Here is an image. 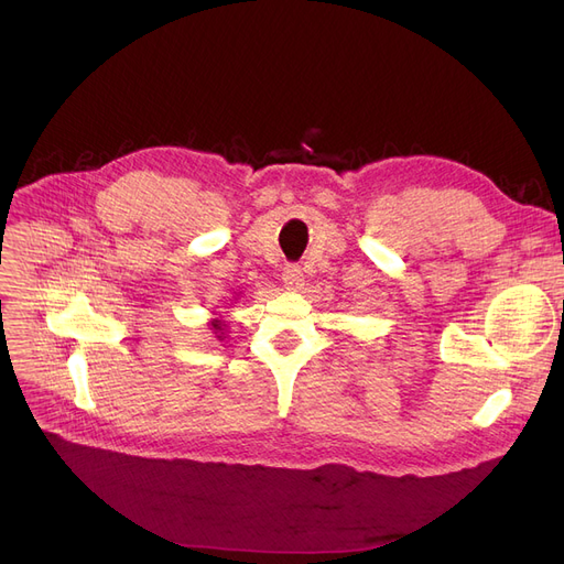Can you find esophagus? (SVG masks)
Masks as SVG:
<instances>
[{"mask_svg":"<svg viewBox=\"0 0 564 564\" xmlns=\"http://www.w3.org/2000/svg\"><path fill=\"white\" fill-rule=\"evenodd\" d=\"M283 283L288 290H300L304 285V274L297 264H288L283 270Z\"/></svg>","mask_w":564,"mask_h":564,"instance_id":"esophagus-1","label":"esophagus"}]
</instances>
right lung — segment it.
Segmentation results:
<instances>
[{"label": "right lung", "instance_id": "obj_1", "mask_svg": "<svg viewBox=\"0 0 564 564\" xmlns=\"http://www.w3.org/2000/svg\"><path fill=\"white\" fill-rule=\"evenodd\" d=\"M213 329H215V334H221V322L219 319L213 322ZM217 338H221V336H217Z\"/></svg>", "mask_w": 564, "mask_h": 564}]
</instances>
